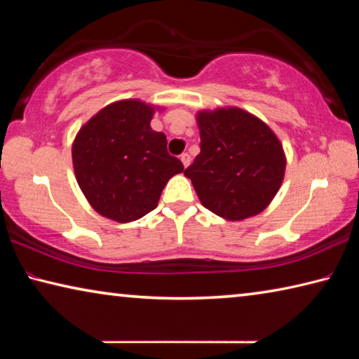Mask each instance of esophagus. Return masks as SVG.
I'll use <instances>...</instances> for the list:
<instances>
[{"mask_svg": "<svg viewBox=\"0 0 359 359\" xmlns=\"http://www.w3.org/2000/svg\"><path fill=\"white\" fill-rule=\"evenodd\" d=\"M180 161H182V165H184V168H188V165H190V161H191V158L188 154H182Z\"/></svg>", "mask_w": 359, "mask_h": 359, "instance_id": "obj_1", "label": "esophagus"}]
</instances>
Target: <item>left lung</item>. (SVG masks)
Returning <instances> with one entry per match:
<instances>
[{"mask_svg":"<svg viewBox=\"0 0 359 359\" xmlns=\"http://www.w3.org/2000/svg\"><path fill=\"white\" fill-rule=\"evenodd\" d=\"M201 151L185 169L205 209L229 222L263 212L280 188L287 158L276 133L239 107L196 115Z\"/></svg>","mask_w":359,"mask_h":359,"instance_id":"obj_1","label":"left lung"}]
</instances>
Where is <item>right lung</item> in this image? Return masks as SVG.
<instances>
[{
    "mask_svg": "<svg viewBox=\"0 0 359 359\" xmlns=\"http://www.w3.org/2000/svg\"><path fill=\"white\" fill-rule=\"evenodd\" d=\"M154 114L155 106L141 100L115 101L72 142L79 187L90 205L114 222L130 223L154 210L168 180L184 171L168 154L166 136L151 130Z\"/></svg>",
    "mask_w": 359,
    "mask_h": 359,
    "instance_id": "add662e5",
    "label": "right lung"
}]
</instances>
